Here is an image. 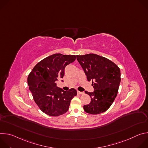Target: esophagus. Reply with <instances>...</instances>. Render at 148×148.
I'll return each instance as SVG.
<instances>
[{"instance_id": "esophagus-1", "label": "esophagus", "mask_w": 148, "mask_h": 148, "mask_svg": "<svg viewBox=\"0 0 148 148\" xmlns=\"http://www.w3.org/2000/svg\"><path fill=\"white\" fill-rule=\"evenodd\" d=\"M77 94H79V95H83L84 94V92H81V91H77Z\"/></svg>"}]
</instances>
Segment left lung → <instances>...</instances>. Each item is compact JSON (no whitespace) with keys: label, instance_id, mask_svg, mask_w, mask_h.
Wrapping results in <instances>:
<instances>
[{"label":"left lung","instance_id":"1","mask_svg":"<svg viewBox=\"0 0 148 148\" xmlns=\"http://www.w3.org/2000/svg\"><path fill=\"white\" fill-rule=\"evenodd\" d=\"M77 60L87 75L92 80L94 91H85L91 98V102L84 105V110L90 114L106 111L116 98L121 82V71L114 62L95 54L77 56Z\"/></svg>","mask_w":148,"mask_h":148}]
</instances>
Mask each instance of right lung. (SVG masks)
Returning a JSON list of instances; mask_svg holds the SVG:
<instances>
[{
    "label": "right lung",
    "instance_id": "1",
    "mask_svg": "<svg viewBox=\"0 0 148 148\" xmlns=\"http://www.w3.org/2000/svg\"><path fill=\"white\" fill-rule=\"evenodd\" d=\"M75 58V55L53 54L38 62L29 74L28 86L33 99L39 108L49 116L66 113L71 99L77 95L74 88L64 91L56 83L63 78L66 67Z\"/></svg>",
    "mask_w": 148,
    "mask_h": 148
}]
</instances>
